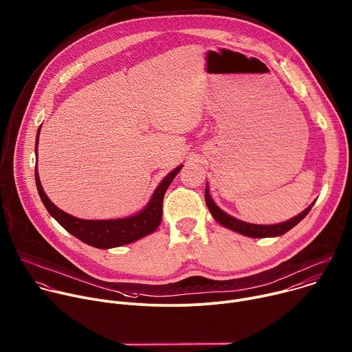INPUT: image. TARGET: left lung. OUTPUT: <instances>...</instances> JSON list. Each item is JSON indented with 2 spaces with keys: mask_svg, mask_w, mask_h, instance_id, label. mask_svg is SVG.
Masks as SVG:
<instances>
[{
  "mask_svg": "<svg viewBox=\"0 0 352 352\" xmlns=\"http://www.w3.org/2000/svg\"><path fill=\"white\" fill-rule=\"evenodd\" d=\"M205 202L209 208V212L210 215L214 217V219L233 230V232H237L243 236H247V237H252V239H263V237H277V236H282L285 233H287L290 229H293L296 225H298L311 210V208L314 206L315 202H312L305 210H302L301 214H298L297 217L286 221V222H282V223H276V225H254V223H248V222H243L240 219H236L233 217H230L229 214H226L225 210H222L217 204L215 201L210 198V194H209V186L206 183V187H205Z\"/></svg>",
  "mask_w": 352,
  "mask_h": 352,
  "instance_id": "1",
  "label": "left lung"
}]
</instances>
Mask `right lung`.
<instances>
[{
	"mask_svg": "<svg viewBox=\"0 0 352 352\" xmlns=\"http://www.w3.org/2000/svg\"><path fill=\"white\" fill-rule=\"evenodd\" d=\"M41 126L37 130L36 135V157H37V147H38V135H40ZM183 165H179L172 172H169L164 180L158 184V187L154 190L148 204L138 210L137 214L119 218V219H102V221H93V219H80L76 217L69 215L59 209L56 205L51 202V199L47 197L40 177L38 170L36 165L34 176H36V186L38 195L47 208L48 214L70 234L78 237L80 241L96 247L101 250L115 248L120 245H126L130 243H134L140 239H143L151 233H154L161 221H162V202L164 195L170 186L175 176L180 172Z\"/></svg>",
	"mask_w": 352,
	"mask_h": 352,
	"instance_id": "1",
	"label": "right lung"
}]
</instances>
